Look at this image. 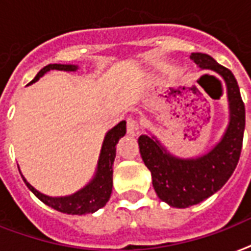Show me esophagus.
<instances>
[{"instance_id": "obj_1", "label": "esophagus", "mask_w": 251, "mask_h": 251, "mask_svg": "<svg viewBox=\"0 0 251 251\" xmlns=\"http://www.w3.org/2000/svg\"><path fill=\"white\" fill-rule=\"evenodd\" d=\"M126 129H127V133L130 135H134V134L138 133L139 130V122L133 117H129L126 120Z\"/></svg>"}]
</instances>
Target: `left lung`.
<instances>
[{"label":"left lung","instance_id":"8db88e82","mask_svg":"<svg viewBox=\"0 0 251 251\" xmlns=\"http://www.w3.org/2000/svg\"><path fill=\"white\" fill-rule=\"evenodd\" d=\"M201 70L219 74L226 84L229 124L223 138L206 154L198 158H177L170 154L155 137L141 135L139 151L150 170L158 198L174 208H188L216 194L236 170L245 130V105L232 71L206 53H191Z\"/></svg>","mask_w":251,"mask_h":251}]
</instances>
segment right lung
Instances as JSON below:
<instances>
[{
	"mask_svg": "<svg viewBox=\"0 0 251 251\" xmlns=\"http://www.w3.org/2000/svg\"><path fill=\"white\" fill-rule=\"evenodd\" d=\"M79 68L74 64H49L45 68H42L34 79L30 81V84L35 83L41 79L42 76L49 72L50 70L57 71H68L74 72ZM126 134V121H121L118 125H116L113 129H110L106 133L101 147L100 158L97 163V170L93 179L88 183L84 188H81L77 192L70 195V196H62V198H51L47 195L41 194L36 191L30 183H28L25 176L22 175V179L27 185V188L39 199L46 205L51 206L53 209L59 210L62 213L67 215H85V213H93L96 210L106 204L110 199L113 188V163L116 158V147L120 141Z\"/></svg>",
	"mask_w": 251,
	"mask_h": 251,
	"instance_id": "1",
	"label": "right lung"
}]
</instances>
